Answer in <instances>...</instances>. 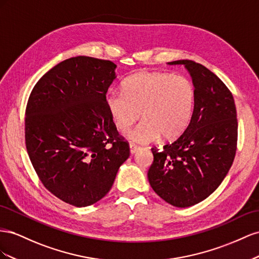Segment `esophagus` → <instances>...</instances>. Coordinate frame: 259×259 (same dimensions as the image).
Segmentation results:
<instances>
[{
	"mask_svg": "<svg viewBox=\"0 0 259 259\" xmlns=\"http://www.w3.org/2000/svg\"><path fill=\"white\" fill-rule=\"evenodd\" d=\"M129 147H130V153H131V154H136V153L140 150V147H139L138 145L132 144V143L129 145Z\"/></svg>",
	"mask_w": 259,
	"mask_h": 259,
	"instance_id": "34e87169",
	"label": "esophagus"
}]
</instances>
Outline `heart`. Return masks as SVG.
I'll return each mask as SVG.
<instances>
[{"label": "heart", "mask_w": 259, "mask_h": 259, "mask_svg": "<svg viewBox=\"0 0 259 259\" xmlns=\"http://www.w3.org/2000/svg\"><path fill=\"white\" fill-rule=\"evenodd\" d=\"M195 91L191 81L166 72L142 71L125 79L122 91L105 98L108 114L119 130H127L140 116L143 119L127 132L131 141L146 144L174 140L183 134L194 107Z\"/></svg>", "instance_id": "obj_1"}]
</instances>
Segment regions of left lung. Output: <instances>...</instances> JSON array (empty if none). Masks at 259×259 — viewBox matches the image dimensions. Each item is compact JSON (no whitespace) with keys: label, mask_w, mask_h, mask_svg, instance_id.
<instances>
[{"label":"left lung","mask_w":259,"mask_h":259,"mask_svg":"<svg viewBox=\"0 0 259 259\" xmlns=\"http://www.w3.org/2000/svg\"><path fill=\"white\" fill-rule=\"evenodd\" d=\"M183 65L193 81L195 99L191 121L172 143L153 147L147 178L152 189L176 207H189L208 197L230 169L238 142L233 95L215 73L190 60Z\"/></svg>","instance_id":"8db88e82"}]
</instances>
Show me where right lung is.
<instances>
[{
	"label": "right lung",
	"mask_w": 259,
	"mask_h": 259,
	"mask_svg": "<svg viewBox=\"0 0 259 259\" xmlns=\"http://www.w3.org/2000/svg\"><path fill=\"white\" fill-rule=\"evenodd\" d=\"M117 66L68 58L36 82L26 107V147L43 186L65 203L85 207L112 189L130 155L105 98Z\"/></svg>",
	"instance_id": "right-lung-1"
}]
</instances>
